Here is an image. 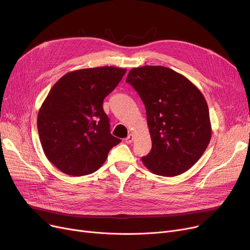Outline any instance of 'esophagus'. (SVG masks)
Instances as JSON below:
<instances>
[{
    "label": "esophagus",
    "instance_id": "esophagus-1",
    "mask_svg": "<svg viewBox=\"0 0 250 250\" xmlns=\"http://www.w3.org/2000/svg\"><path fill=\"white\" fill-rule=\"evenodd\" d=\"M133 135L132 134H129V135L127 136V138L125 139V141H126V143H128V144H130V143H132L133 142Z\"/></svg>",
    "mask_w": 250,
    "mask_h": 250
}]
</instances>
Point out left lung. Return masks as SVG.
Masks as SVG:
<instances>
[{"mask_svg": "<svg viewBox=\"0 0 250 250\" xmlns=\"http://www.w3.org/2000/svg\"><path fill=\"white\" fill-rule=\"evenodd\" d=\"M126 82L146 109L152 149L142 157L143 164L160 176L184 173L200 159L212 134L203 94L186 77L163 66L133 68Z\"/></svg>", "mask_w": 250, "mask_h": 250, "instance_id": "8db88e82", "label": "left lung"}]
</instances>
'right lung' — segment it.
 Here are the masks:
<instances>
[{
	"instance_id": "add662e5",
	"label": "right lung",
	"mask_w": 250,
	"mask_h": 250,
	"mask_svg": "<svg viewBox=\"0 0 250 250\" xmlns=\"http://www.w3.org/2000/svg\"><path fill=\"white\" fill-rule=\"evenodd\" d=\"M126 71L114 66L76 70L50 90L38 112V133L46 157L63 173H93L121 142L111 135L103 101Z\"/></svg>"
}]
</instances>
